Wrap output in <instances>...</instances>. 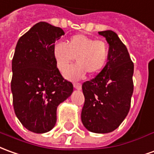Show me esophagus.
I'll return each instance as SVG.
<instances>
[{"instance_id": "esophagus-1", "label": "esophagus", "mask_w": 154, "mask_h": 154, "mask_svg": "<svg viewBox=\"0 0 154 154\" xmlns=\"http://www.w3.org/2000/svg\"><path fill=\"white\" fill-rule=\"evenodd\" d=\"M73 87L76 88L77 90H80L81 88H82V85H81V83H74Z\"/></svg>"}]
</instances>
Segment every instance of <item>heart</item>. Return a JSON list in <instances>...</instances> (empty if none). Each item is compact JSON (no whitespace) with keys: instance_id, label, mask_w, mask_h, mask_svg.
<instances>
[{"instance_id":"b5f03b06","label":"heart","mask_w":154,"mask_h":154,"mask_svg":"<svg viewBox=\"0 0 154 154\" xmlns=\"http://www.w3.org/2000/svg\"><path fill=\"white\" fill-rule=\"evenodd\" d=\"M52 56L61 72H64L76 57L77 64L70 66L64 72L65 78L76 81L82 78L86 72L94 75L102 71L107 62L109 49L103 40H94L83 34H76L71 36L66 43H55Z\"/></svg>"}]
</instances>
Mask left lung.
<instances>
[{"instance_id":"1","label":"left lung","mask_w":154,"mask_h":154,"mask_svg":"<svg viewBox=\"0 0 154 154\" xmlns=\"http://www.w3.org/2000/svg\"><path fill=\"white\" fill-rule=\"evenodd\" d=\"M98 34L107 40L109 56L101 72L82 84L85 102L81 118L88 131L107 133L118 128L129 112L134 66L117 33L107 30Z\"/></svg>"}]
</instances>
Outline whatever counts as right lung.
Wrapping results in <instances>:
<instances>
[{"label":"right lung","mask_w":154,"mask_h":154,"mask_svg":"<svg viewBox=\"0 0 154 154\" xmlns=\"http://www.w3.org/2000/svg\"><path fill=\"white\" fill-rule=\"evenodd\" d=\"M65 33L41 21L20 37L12 59L11 88L17 118L26 129L49 132L57 122L60 103L73 92V85L60 73L52 47Z\"/></svg>","instance_id":"obj_1"}]
</instances>
